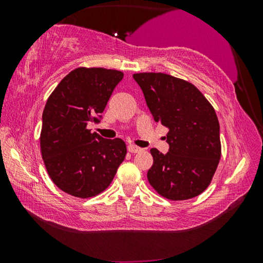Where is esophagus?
Listing matches in <instances>:
<instances>
[{
  "label": "esophagus",
  "mask_w": 263,
  "mask_h": 263,
  "mask_svg": "<svg viewBox=\"0 0 263 263\" xmlns=\"http://www.w3.org/2000/svg\"><path fill=\"white\" fill-rule=\"evenodd\" d=\"M128 151L130 153H139V152H141V148H140V147H138V146L133 145V143H129Z\"/></svg>",
  "instance_id": "1"
}]
</instances>
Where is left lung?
<instances>
[{
    "label": "left lung",
    "instance_id": "obj_1",
    "mask_svg": "<svg viewBox=\"0 0 263 263\" xmlns=\"http://www.w3.org/2000/svg\"><path fill=\"white\" fill-rule=\"evenodd\" d=\"M156 122L168 128L166 154L151 149L149 184L165 199H193L210 185L221 157L220 127L211 103L190 82L164 73L133 75Z\"/></svg>",
    "mask_w": 263,
    "mask_h": 263
}]
</instances>
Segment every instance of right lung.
Listing matches in <instances>:
<instances>
[{"instance_id":"right-lung-1","label":"right lung","mask_w":263,"mask_h":263,"mask_svg":"<svg viewBox=\"0 0 263 263\" xmlns=\"http://www.w3.org/2000/svg\"><path fill=\"white\" fill-rule=\"evenodd\" d=\"M123 73L80 67L66 75L43 111L41 152L52 182L71 196L88 199L104 192L127 154L121 139H103L87 129L98 123Z\"/></svg>"}]
</instances>
